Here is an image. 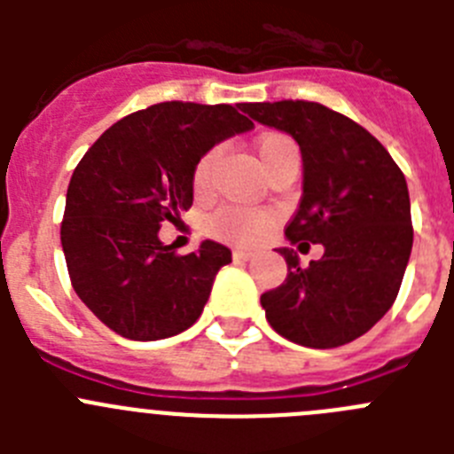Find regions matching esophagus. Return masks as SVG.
Instances as JSON below:
<instances>
[{
	"label": "esophagus",
	"mask_w": 454,
	"mask_h": 454,
	"mask_svg": "<svg viewBox=\"0 0 454 454\" xmlns=\"http://www.w3.org/2000/svg\"><path fill=\"white\" fill-rule=\"evenodd\" d=\"M252 256H254V252L252 250H234L236 262H250Z\"/></svg>",
	"instance_id": "obj_1"
}]
</instances>
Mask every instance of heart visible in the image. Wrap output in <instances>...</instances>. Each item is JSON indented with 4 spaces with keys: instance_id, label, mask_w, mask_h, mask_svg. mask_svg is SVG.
Wrapping results in <instances>:
<instances>
[{
    "instance_id": "b5f03b06",
    "label": "heart",
    "mask_w": 454,
    "mask_h": 454,
    "mask_svg": "<svg viewBox=\"0 0 454 454\" xmlns=\"http://www.w3.org/2000/svg\"><path fill=\"white\" fill-rule=\"evenodd\" d=\"M256 156L262 161L263 170L270 175L275 168L291 159H300L298 143L286 134L270 131L256 140ZM218 159V147L204 152L192 168V191L204 195L211 188V177H214V166ZM272 224V215L262 208H246V207H223L208 215L207 230L214 236L230 243H254L266 234Z\"/></svg>"
}]
</instances>
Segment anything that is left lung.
Returning a JSON list of instances; mask_svg holds the SVG:
<instances>
[{
  "label": "left lung",
  "mask_w": 454,
  "mask_h": 454,
  "mask_svg": "<svg viewBox=\"0 0 454 454\" xmlns=\"http://www.w3.org/2000/svg\"><path fill=\"white\" fill-rule=\"evenodd\" d=\"M243 111L298 140L302 200L284 231L291 246L325 247L307 268L293 250H279L288 275L262 295L268 323L300 346H346L398 298L414 243L403 170L362 124L318 102H254Z\"/></svg>",
  "instance_id": "8db88e82"
}]
</instances>
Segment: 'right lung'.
<instances>
[{"label":"right lung","mask_w":454,"mask_h":454,"mask_svg":"<svg viewBox=\"0 0 454 454\" xmlns=\"http://www.w3.org/2000/svg\"><path fill=\"white\" fill-rule=\"evenodd\" d=\"M243 104L161 102L118 120L83 154L67 186L61 243L72 288L108 330L168 339L202 314L231 252L204 240L177 254L159 240L192 204V168L215 143L252 129Z\"/></svg>","instance_id":"obj_1"}]
</instances>
